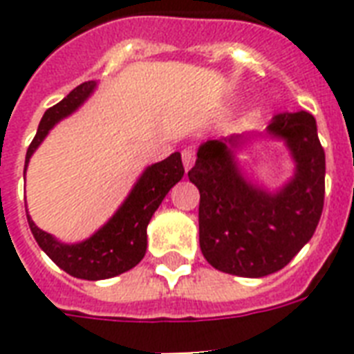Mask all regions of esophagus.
<instances>
[{
  "label": "esophagus",
  "mask_w": 354,
  "mask_h": 354,
  "mask_svg": "<svg viewBox=\"0 0 354 354\" xmlns=\"http://www.w3.org/2000/svg\"><path fill=\"white\" fill-rule=\"evenodd\" d=\"M182 161H183V167H185V171H189L194 163V150L193 149H183L182 150Z\"/></svg>",
  "instance_id": "1"
}]
</instances>
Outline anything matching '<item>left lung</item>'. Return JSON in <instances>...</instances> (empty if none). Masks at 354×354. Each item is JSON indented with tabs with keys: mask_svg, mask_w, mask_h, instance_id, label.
<instances>
[{
	"mask_svg": "<svg viewBox=\"0 0 354 354\" xmlns=\"http://www.w3.org/2000/svg\"><path fill=\"white\" fill-rule=\"evenodd\" d=\"M268 133L283 138L297 163L296 178L277 194L248 183L226 141H207L189 180L200 191V250L211 266L241 277L285 268L316 232L324 211L325 152L308 112L281 113Z\"/></svg>",
	"mask_w": 354,
	"mask_h": 354,
	"instance_id": "obj_1",
	"label": "left lung"
}]
</instances>
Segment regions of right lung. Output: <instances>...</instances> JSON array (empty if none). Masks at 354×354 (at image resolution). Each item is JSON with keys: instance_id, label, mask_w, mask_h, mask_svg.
<instances>
[{"instance_id": "add662e5", "label": "right lung", "mask_w": 354, "mask_h": 354, "mask_svg": "<svg viewBox=\"0 0 354 354\" xmlns=\"http://www.w3.org/2000/svg\"><path fill=\"white\" fill-rule=\"evenodd\" d=\"M93 88H95V82H82L58 104L46 110L38 124V132L27 149L25 169L36 147L44 141L47 132L55 127V122L75 112L88 99ZM183 172L185 171H183L180 152H174L167 160L150 165L143 172V176L139 178L127 202L110 218L106 226L101 227L95 235L80 244L69 246V244L55 241L49 233L36 227L29 215H27V222L38 246L64 272L79 279H108V277L133 268L145 257L147 226L150 218L160 207L161 200L165 198V194L171 191L172 185L182 180Z\"/></svg>"}]
</instances>
